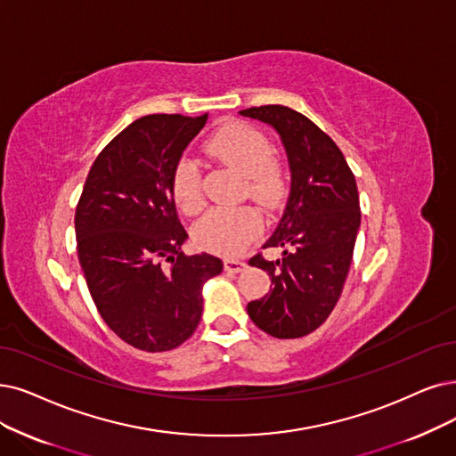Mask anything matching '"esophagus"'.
Listing matches in <instances>:
<instances>
[{"mask_svg":"<svg viewBox=\"0 0 456 456\" xmlns=\"http://www.w3.org/2000/svg\"><path fill=\"white\" fill-rule=\"evenodd\" d=\"M245 267H247V264L241 260H224V269L228 273H241Z\"/></svg>","mask_w":456,"mask_h":456,"instance_id":"34e87169","label":"esophagus"}]
</instances>
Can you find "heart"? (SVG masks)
Here are the masks:
<instances>
[{"label":"heart","instance_id":"b5f03b06","mask_svg":"<svg viewBox=\"0 0 456 456\" xmlns=\"http://www.w3.org/2000/svg\"><path fill=\"white\" fill-rule=\"evenodd\" d=\"M206 151L243 175V192L260 206H277L286 192V172L273 157V145L264 133L243 121H228L209 136ZM172 192L185 213H198L204 206L202 172L198 162L183 157L172 174ZM260 228V216L248 208L209 209L194 226V240L224 256L245 250Z\"/></svg>","mask_w":456,"mask_h":456}]
</instances>
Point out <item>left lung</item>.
Segmentation results:
<instances>
[{
  "instance_id": "8db88e82",
  "label": "left lung",
  "mask_w": 456,
  "mask_h": 456,
  "mask_svg": "<svg viewBox=\"0 0 456 456\" xmlns=\"http://www.w3.org/2000/svg\"><path fill=\"white\" fill-rule=\"evenodd\" d=\"M240 114L279 133L291 172L286 209L264 245L282 248V258L248 262L267 271L273 289L247 313L271 337L299 338L331 314L348 277L361 224L355 177L337 143L303 114L281 104Z\"/></svg>"
}]
</instances>
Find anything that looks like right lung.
Returning <instances> with one entry per match:
<instances>
[{"label": "right lung", "instance_id": "add662e5", "mask_svg": "<svg viewBox=\"0 0 456 456\" xmlns=\"http://www.w3.org/2000/svg\"><path fill=\"white\" fill-rule=\"evenodd\" d=\"M208 114L133 121L95 159L77 206L78 260L99 314L126 344L168 352L202 318V286L223 271L208 252L185 256L172 174Z\"/></svg>", "mask_w": 456, "mask_h": 456}]
</instances>
